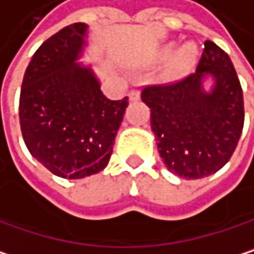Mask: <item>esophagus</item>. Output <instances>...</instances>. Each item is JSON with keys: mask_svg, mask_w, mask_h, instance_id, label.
I'll list each match as a JSON object with an SVG mask.
<instances>
[{"mask_svg": "<svg viewBox=\"0 0 254 254\" xmlns=\"http://www.w3.org/2000/svg\"><path fill=\"white\" fill-rule=\"evenodd\" d=\"M129 99L131 101H138L140 99V90L138 89H131L129 90Z\"/></svg>", "mask_w": 254, "mask_h": 254, "instance_id": "34e87169", "label": "esophagus"}]
</instances>
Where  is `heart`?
Instances as JSON below:
<instances>
[{
	"instance_id": "1",
	"label": "heart",
	"mask_w": 254,
	"mask_h": 254,
	"mask_svg": "<svg viewBox=\"0 0 254 254\" xmlns=\"http://www.w3.org/2000/svg\"><path fill=\"white\" fill-rule=\"evenodd\" d=\"M173 52H174V44H168L159 52L158 59L161 62H165L171 58ZM196 55H198L196 46L192 43H188L183 47H180L179 52L176 53V56L173 58V61L170 62V66L167 69V77L168 78H180V77L186 75L190 71V68L193 66L195 61H196Z\"/></svg>"
}]
</instances>
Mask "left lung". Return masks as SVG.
Instances as JSON below:
<instances>
[{
  "mask_svg": "<svg viewBox=\"0 0 254 254\" xmlns=\"http://www.w3.org/2000/svg\"><path fill=\"white\" fill-rule=\"evenodd\" d=\"M215 84L210 92L203 80ZM158 150L167 168L188 180L217 173L232 156L244 126V99L237 71L213 41H205L196 71L167 84L146 86Z\"/></svg>",
  "mask_w": 254,
  "mask_h": 254,
  "instance_id": "8db88e82",
  "label": "left lung"
}]
</instances>
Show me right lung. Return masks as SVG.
<instances>
[{
	"mask_svg": "<svg viewBox=\"0 0 254 254\" xmlns=\"http://www.w3.org/2000/svg\"><path fill=\"white\" fill-rule=\"evenodd\" d=\"M87 25L72 23L34 53L22 81L19 119L29 153L62 179L102 171L128 107V96L108 99L92 68L75 61Z\"/></svg>",
	"mask_w": 254,
	"mask_h": 254,
	"instance_id": "add662e5",
	"label": "right lung"
}]
</instances>
